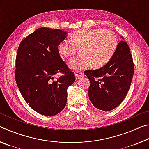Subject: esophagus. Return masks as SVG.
Returning a JSON list of instances; mask_svg holds the SVG:
<instances>
[{
	"label": "esophagus",
	"mask_w": 149,
	"mask_h": 149,
	"mask_svg": "<svg viewBox=\"0 0 149 149\" xmlns=\"http://www.w3.org/2000/svg\"><path fill=\"white\" fill-rule=\"evenodd\" d=\"M75 79L77 80L80 79L81 77H84V73L83 72H75Z\"/></svg>",
	"instance_id": "34e87169"
}]
</instances>
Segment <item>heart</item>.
<instances>
[{"label": "heart", "instance_id": "1", "mask_svg": "<svg viewBox=\"0 0 149 149\" xmlns=\"http://www.w3.org/2000/svg\"><path fill=\"white\" fill-rule=\"evenodd\" d=\"M118 45L116 34L108 29H82L75 32L70 41L64 40L59 43L58 50L62 56L69 59L81 49V56L68 62L74 71L89 69L93 66H104L114 56Z\"/></svg>", "mask_w": 149, "mask_h": 149}]
</instances>
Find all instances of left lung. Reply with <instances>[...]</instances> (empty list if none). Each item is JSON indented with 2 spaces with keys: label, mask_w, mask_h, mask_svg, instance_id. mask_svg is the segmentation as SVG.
<instances>
[{
  "label": "left lung",
  "mask_w": 149,
  "mask_h": 149,
  "mask_svg": "<svg viewBox=\"0 0 149 149\" xmlns=\"http://www.w3.org/2000/svg\"><path fill=\"white\" fill-rule=\"evenodd\" d=\"M133 73L134 64L130 47L127 42L121 41L107 64L84 72L90 80L89 97L93 106L106 112L119 106L129 91Z\"/></svg>",
  "instance_id": "left-lung-1"
}]
</instances>
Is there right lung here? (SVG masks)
I'll use <instances>...</instances> for the list:
<instances>
[{"label":"right lung","instance_id":"obj_1","mask_svg":"<svg viewBox=\"0 0 149 149\" xmlns=\"http://www.w3.org/2000/svg\"><path fill=\"white\" fill-rule=\"evenodd\" d=\"M60 29L41 27L22 41L16 58L15 79L22 97L33 110L52 116L64 109L67 89L75 81L58 50L66 37ZM58 73L63 75L54 79Z\"/></svg>","mask_w":149,"mask_h":149}]
</instances>
